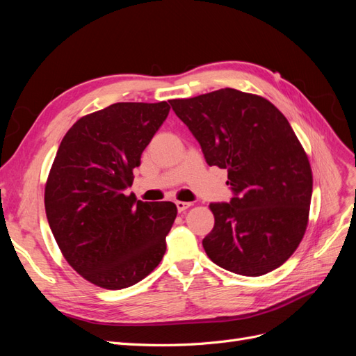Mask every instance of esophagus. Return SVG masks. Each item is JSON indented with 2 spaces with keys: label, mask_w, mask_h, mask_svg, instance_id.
<instances>
[{
  "label": "esophagus",
  "mask_w": 356,
  "mask_h": 356,
  "mask_svg": "<svg viewBox=\"0 0 356 356\" xmlns=\"http://www.w3.org/2000/svg\"><path fill=\"white\" fill-rule=\"evenodd\" d=\"M175 204H177V209H178V212H184L186 209H188L190 207H191V203H188V202H175Z\"/></svg>",
  "instance_id": "34e87169"
}]
</instances>
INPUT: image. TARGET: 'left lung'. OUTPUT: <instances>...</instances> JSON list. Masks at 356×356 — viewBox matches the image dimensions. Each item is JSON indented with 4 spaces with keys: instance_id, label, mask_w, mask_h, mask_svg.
<instances>
[{
    "instance_id": "left-lung-1",
    "label": "left lung",
    "mask_w": 356,
    "mask_h": 356,
    "mask_svg": "<svg viewBox=\"0 0 356 356\" xmlns=\"http://www.w3.org/2000/svg\"><path fill=\"white\" fill-rule=\"evenodd\" d=\"M169 102L207 163L229 172L232 200L209 204L215 224L202 242L208 257L242 276L282 266L305 236L314 186L285 115L261 96L230 88Z\"/></svg>"
}]
</instances>
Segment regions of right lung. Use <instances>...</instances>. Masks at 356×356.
I'll return each instance as SVG.
<instances>
[{"label": "right lung", "mask_w": 356, "mask_h": 356, "mask_svg": "<svg viewBox=\"0 0 356 356\" xmlns=\"http://www.w3.org/2000/svg\"><path fill=\"white\" fill-rule=\"evenodd\" d=\"M169 110L165 101L117 102L81 117L59 145L44 190L47 221L65 260L93 285L132 286L165 255L175 203L124 190Z\"/></svg>", "instance_id": "right-lung-1"}]
</instances>
